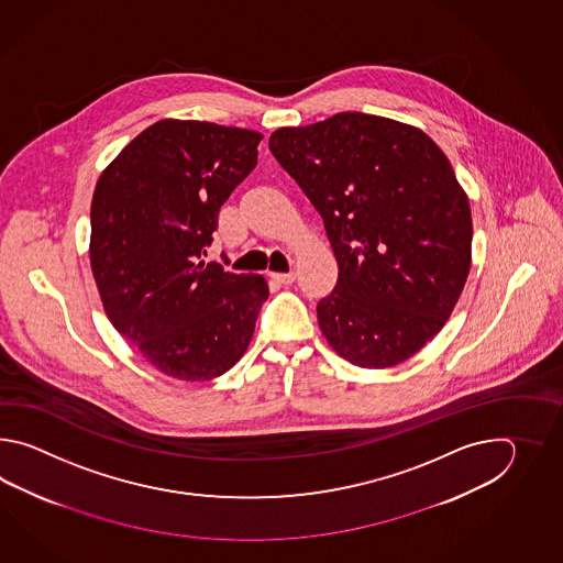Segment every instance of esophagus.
<instances>
[{"label": "esophagus", "instance_id": "34e87169", "mask_svg": "<svg viewBox=\"0 0 563 563\" xmlns=\"http://www.w3.org/2000/svg\"><path fill=\"white\" fill-rule=\"evenodd\" d=\"M272 277L276 279L277 284H284V286H289V284H294V279H296V274H294V272H289V274H272Z\"/></svg>", "mask_w": 563, "mask_h": 563}]
</instances>
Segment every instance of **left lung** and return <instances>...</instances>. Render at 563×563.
Listing matches in <instances>:
<instances>
[{
	"instance_id": "obj_1",
	"label": "left lung",
	"mask_w": 563,
	"mask_h": 563,
	"mask_svg": "<svg viewBox=\"0 0 563 563\" xmlns=\"http://www.w3.org/2000/svg\"><path fill=\"white\" fill-rule=\"evenodd\" d=\"M277 163L323 219L338 282L318 301L335 352L390 368L441 332L467 282L473 221L443 151L396 120L340 112L277 129Z\"/></svg>"
}]
</instances>
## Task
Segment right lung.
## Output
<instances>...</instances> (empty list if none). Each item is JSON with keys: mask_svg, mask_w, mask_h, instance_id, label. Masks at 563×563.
<instances>
[{"mask_svg": "<svg viewBox=\"0 0 563 563\" xmlns=\"http://www.w3.org/2000/svg\"><path fill=\"white\" fill-rule=\"evenodd\" d=\"M260 132L158 120L96 183L90 265L108 320L167 376L203 383L243 356L269 289L205 262L221 205L257 165Z\"/></svg>", "mask_w": 563, "mask_h": 563, "instance_id": "right-lung-1", "label": "right lung"}]
</instances>
